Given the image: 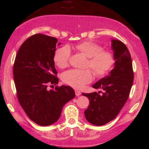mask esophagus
Segmentation results:
<instances>
[{
    "label": "esophagus",
    "mask_w": 149,
    "mask_h": 149,
    "mask_svg": "<svg viewBox=\"0 0 149 149\" xmlns=\"http://www.w3.org/2000/svg\"><path fill=\"white\" fill-rule=\"evenodd\" d=\"M75 93H76V96H79V95H81V92L78 91V90H75Z\"/></svg>",
    "instance_id": "34e87169"
}]
</instances>
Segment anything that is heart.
I'll return each mask as SVG.
<instances>
[{
    "mask_svg": "<svg viewBox=\"0 0 149 149\" xmlns=\"http://www.w3.org/2000/svg\"><path fill=\"white\" fill-rule=\"evenodd\" d=\"M75 48L88 57L86 67L90 68L98 78L103 77L112 69L115 64V57L111 51L104 49L97 42L85 40L75 45ZM71 56L68 46L59 47L54 54V63L59 68L67 66ZM93 73L90 69H71L63 73L62 80L74 88L80 89L92 80Z\"/></svg>",
    "mask_w": 149,
    "mask_h": 149,
    "instance_id": "obj_1",
    "label": "heart"
}]
</instances>
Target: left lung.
<instances>
[{"label": "left lung", "instance_id": "1", "mask_svg": "<svg viewBox=\"0 0 149 149\" xmlns=\"http://www.w3.org/2000/svg\"><path fill=\"white\" fill-rule=\"evenodd\" d=\"M115 57L114 68L108 76L100 79L92 88L102 90L97 93H83L90 100L85 111V118L90 123L101 126L113 120L129 97L133 84L134 72L131 55L127 47L118 40H111Z\"/></svg>", "mask_w": 149, "mask_h": 149}]
</instances>
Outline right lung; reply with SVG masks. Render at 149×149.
Returning a JSON list of instances; mask_svg holds the SVG:
<instances>
[{"label":"right lung","mask_w":149,"mask_h":149,"mask_svg":"<svg viewBox=\"0 0 149 149\" xmlns=\"http://www.w3.org/2000/svg\"><path fill=\"white\" fill-rule=\"evenodd\" d=\"M57 41L44 34L31 36L19 47L13 66L19 102L28 117L40 126L57 122L64 104L76 96L70 86L47 88L59 82L53 59Z\"/></svg>","instance_id":"right-lung-1"}]
</instances>
